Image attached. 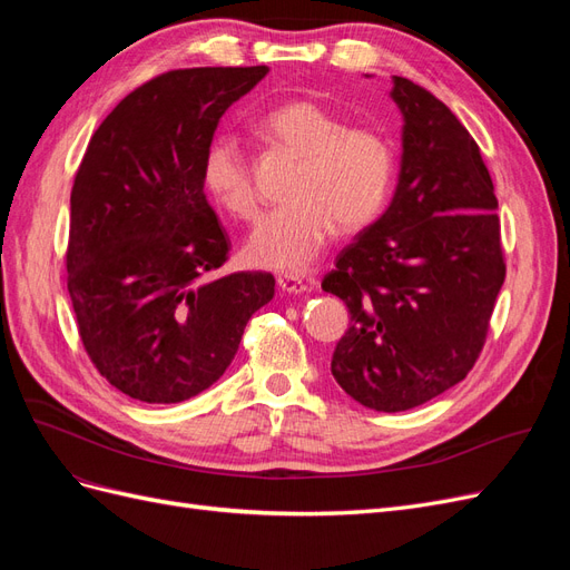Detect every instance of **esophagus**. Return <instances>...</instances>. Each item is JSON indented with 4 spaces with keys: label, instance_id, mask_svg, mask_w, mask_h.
<instances>
[{
    "label": "esophagus",
    "instance_id": "obj_1",
    "mask_svg": "<svg viewBox=\"0 0 570 570\" xmlns=\"http://www.w3.org/2000/svg\"><path fill=\"white\" fill-rule=\"evenodd\" d=\"M278 287L283 292H287V295H304V292L308 289L306 281L299 278V275H281L278 278Z\"/></svg>",
    "mask_w": 570,
    "mask_h": 570
}]
</instances>
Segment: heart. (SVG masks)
<instances>
[{
  "label": "heart",
  "mask_w": 570,
  "mask_h": 570,
  "mask_svg": "<svg viewBox=\"0 0 570 570\" xmlns=\"http://www.w3.org/2000/svg\"><path fill=\"white\" fill-rule=\"evenodd\" d=\"M262 130L302 166L289 187L295 202L256 223L245 258L258 268L302 273L331 243L335 226L354 233L381 216L392 187V149L375 130L347 128V120L312 99L275 107L262 118ZM202 180L220 209L237 218L256 214L249 161L235 137L209 145Z\"/></svg>",
  "instance_id": "1"
}]
</instances>
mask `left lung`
Returning a JSON list of instances; mask_svg holds the SVG:
<instances>
[{"mask_svg":"<svg viewBox=\"0 0 570 570\" xmlns=\"http://www.w3.org/2000/svg\"><path fill=\"white\" fill-rule=\"evenodd\" d=\"M390 97L404 124L394 195L321 287L352 314L333 377L358 404L394 413L473 368L507 266L494 185L471 132L406 78L392 76Z\"/></svg>","mask_w":570,"mask_h":570,"instance_id":"1","label":"left lung"}]
</instances>
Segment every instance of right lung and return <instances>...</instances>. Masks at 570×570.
Returning a JSON list of instances; mask_svg holds the SVG:
<instances>
[{
    "mask_svg": "<svg viewBox=\"0 0 570 570\" xmlns=\"http://www.w3.org/2000/svg\"><path fill=\"white\" fill-rule=\"evenodd\" d=\"M268 73L185 68L145 82L101 120L71 193L68 295L92 364L124 394L176 404L230 366L275 295L271 273H228V237L202 164L226 109Z\"/></svg>",
    "mask_w": 570,
    "mask_h": 570,
    "instance_id": "right-lung-1",
    "label": "right lung"
}]
</instances>
